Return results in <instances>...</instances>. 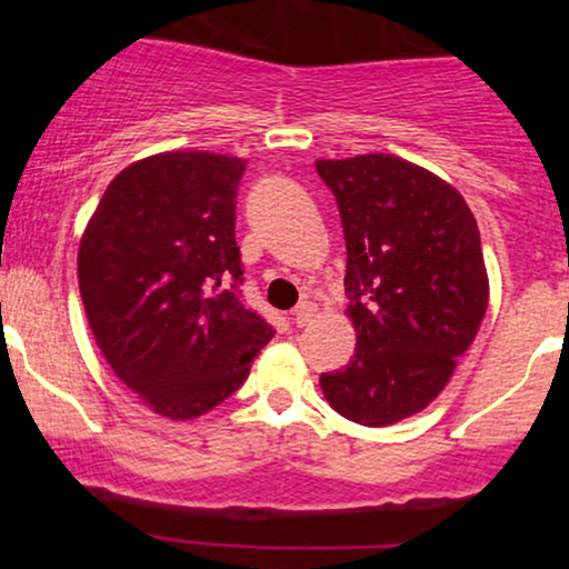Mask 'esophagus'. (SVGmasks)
Listing matches in <instances>:
<instances>
[{"mask_svg":"<svg viewBox=\"0 0 569 569\" xmlns=\"http://www.w3.org/2000/svg\"><path fill=\"white\" fill-rule=\"evenodd\" d=\"M316 312H318V307H316V305H312V302H302V305L293 307L291 321L297 323V326H307V323L312 321V318H316Z\"/></svg>","mask_w":569,"mask_h":569,"instance_id":"34e87169","label":"esophagus"}]
</instances>
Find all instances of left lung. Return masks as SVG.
I'll return each instance as SVG.
<instances>
[{"instance_id": "left-lung-1", "label": "left lung", "mask_w": 569, "mask_h": 569, "mask_svg": "<svg viewBox=\"0 0 569 569\" xmlns=\"http://www.w3.org/2000/svg\"><path fill=\"white\" fill-rule=\"evenodd\" d=\"M348 248V367L321 375L326 401L367 428L426 409L471 348L489 283L479 227L455 187L396 154L318 160Z\"/></svg>"}]
</instances>
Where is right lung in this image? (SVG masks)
I'll use <instances>...</instances> for the list:
<instances>
[{"label": "right lung", "mask_w": 569, "mask_h": 569, "mask_svg": "<svg viewBox=\"0 0 569 569\" xmlns=\"http://www.w3.org/2000/svg\"><path fill=\"white\" fill-rule=\"evenodd\" d=\"M246 162L166 152L107 187L80 243V293L114 375L162 417L192 420L246 382L276 329L240 299L234 198Z\"/></svg>", "instance_id": "add662e5"}]
</instances>
